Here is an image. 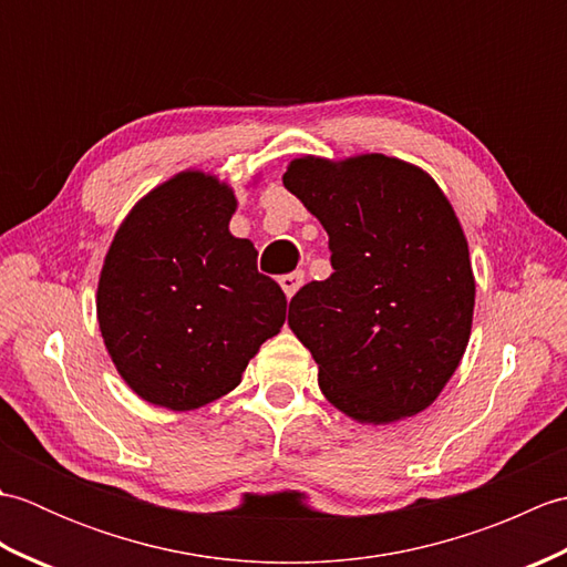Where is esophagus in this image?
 Returning <instances> with one entry per match:
<instances>
[{
    "label": "esophagus",
    "instance_id": "34e87169",
    "mask_svg": "<svg viewBox=\"0 0 567 567\" xmlns=\"http://www.w3.org/2000/svg\"><path fill=\"white\" fill-rule=\"evenodd\" d=\"M302 282H305V272H290V275L280 277V287H282V292L287 295V299L295 297V292L299 290V287H302Z\"/></svg>",
    "mask_w": 567,
    "mask_h": 567
}]
</instances>
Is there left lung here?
<instances>
[{
	"instance_id": "1",
	"label": "left lung",
	"mask_w": 567,
	"mask_h": 567,
	"mask_svg": "<svg viewBox=\"0 0 567 567\" xmlns=\"http://www.w3.org/2000/svg\"><path fill=\"white\" fill-rule=\"evenodd\" d=\"M285 187L329 234L331 277L290 302L323 396L360 424H392L441 394L473 329L463 226L429 173L382 153L302 155Z\"/></svg>"
}]
</instances>
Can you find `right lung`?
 Instances as JSON below:
<instances>
[{"instance_id": "right-lung-1", "label": "right lung", "mask_w": 567, "mask_h": 567, "mask_svg": "<svg viewBox=\"0 0 567 567\" xmlns=\"http://www.w3.org/2000/svg\"><path fill=\"white\" fill-rule=\"evenodd\" d=\"M236 195L183 171L128 212L100 272L97 321L118 375L141 400L189 412L231 392L280 333L287 299L228 221Z\"/></svg>"}]
</instances>
